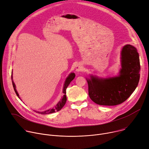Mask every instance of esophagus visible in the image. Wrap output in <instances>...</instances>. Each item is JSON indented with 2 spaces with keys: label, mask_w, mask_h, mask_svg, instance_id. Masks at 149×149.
<instances>
[{
  "label": "esophagus",
  "mask_w": 149,
  "mask_h": 149,
  "mask_svg": "<svg viewBox=\"0 0 149 149\" xmlns=\"http://www.w3.org/2000/svg\"><path fill=\"white\" fill-rule=\"evenodd\" d=\"M81 69H82V67H81V65H77L76 66V71L77 72H80L81 70Z\"/></svg>",
  "instance_id": "34e87169"
}]
</instances>
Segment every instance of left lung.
Listing matches in <instances>:
<instances>
[{"label":"left lung","instance_id":"8db88e82","mask_svg":"<svg viewBox=\"0 0 149 149\" xmlns=\"http://www.w3.org/2000/svg\"><path fill=\"white\" fill-rule=\"evenodd\" d=\"M121 55V69L118 76L99 78L92 75L90 79H86L89 96L96 104H121L133 93L139 84L140 64L137 49L127 44L123 47Z\"/></svg>","mask_w":149,"mask_h":149}]
</instances>
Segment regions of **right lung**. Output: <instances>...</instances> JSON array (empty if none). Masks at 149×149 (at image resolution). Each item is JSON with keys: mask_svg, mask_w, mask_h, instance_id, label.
<instances>
[{"mask_svg": "<svg viewBox=\"0 0 149 149\" xmlns=\"http://www.w3.org/2000/svg\"><path fill=\"white\" fill-rule=\"evenodd\" d=\"M75 77V74L74 73H71L68 77L66 78L65 81L64 82V87H63V93H64L63 97L61 99L60 101L58 102V104L54 107V108L52 109H49L48 110H46L45 111H42V112H37H37H38L39 113L41 114H48V113H53V112H56V111H60L65 105L66 101H67V97H66V89L68 87V86L69 85V84H70V82L74 79V78ZM11 78H12V85H13V87L14 89V91L16 94V95L18 96V97L19 98V95L17 92V91L16 90V87H15V85L14 84V82L12 80V76H11Z\"/></svg>", "mask_w": 149, "mask_h": 149, "instance_id": "add662e5", "label": "right lung"}]
</instances>
